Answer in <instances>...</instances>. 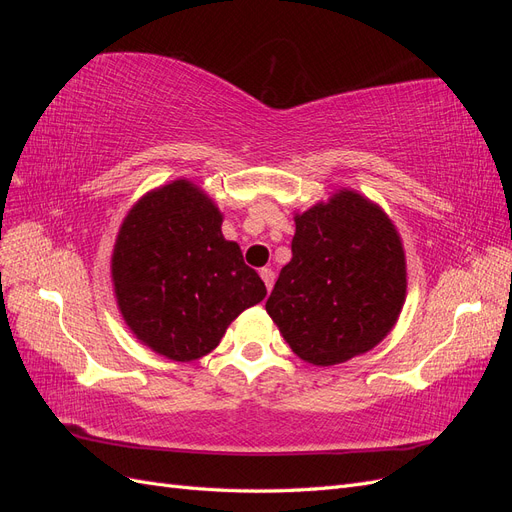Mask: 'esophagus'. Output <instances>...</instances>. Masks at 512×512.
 <instances>
[{
    "mask_svg": "<svg viewBox=\"0 0 512 512\" xmlns=\"http://www.w3.org/2000/svg\"><path fill=\"white\" fill-rule=\"evenodd\" d=\"M260 277H262V282H265L267 290L271 292V288H273V284H275V271L269 269V267H265V269H260Z\"/></svg>",
    "mask_w": 512,
    "mask_h": 512,
    "instance_id": "esophagus-1",
    "label": "esophagus"
}]
</instances>
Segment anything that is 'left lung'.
I'll return each mask as SVG.
<instances>
[{
  "label": "left lung",
  "mask_w": 512,
  "mask_h": 512,
  "mask_svg": "<svg viewBox=\"0 0 512 512\" xmlns=\"http://www.w3.org/2000/svg\"><path fill=\"white\" fill-rule=\"evenodd\" d=\"M292 258L267 312L303 361L337 365L380 344L406 299V256L386 213L342 190L294 218Z\"/></svg>",
  "instance_id": "obj_1"
}]
</instances>
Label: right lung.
I'll list each match as a JSON object with an SVG mask.
<instances>
[{"label": "right lung", "mask_w": 512, "mask_h": 512, "mask_svg": "<svg viewBox=\"0 0 512 512\" xmlns=\"http://www.w3.org/2000/svg\"><path fill=\"white\" fill-rule=\"evenodd\" d=\"M113 282L130 331L173 361L220 344L243 309L267 297L265 282L222 235V213L179 179L143 196L123 220Z\"/></svg>", "instance_id": "obj_1"}]
</instances>
